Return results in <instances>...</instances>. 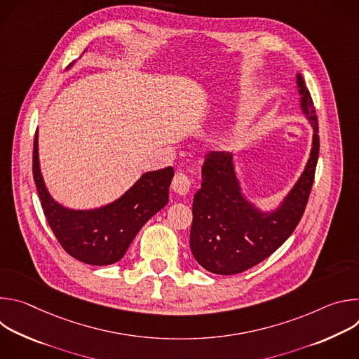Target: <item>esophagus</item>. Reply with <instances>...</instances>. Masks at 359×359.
Returning a JSON list of instances; mask_svg holds the SVG:
<instances>
[{"mask_svg": "<svg viewBox=\"0 0 359 359\" xmlns=\"http://www.w3.org/2000/svg\"><path fill=\"white\" fill-rule=\"evenodd\" d=\"M190 179L184 173H177L172 180V190L180 196H186L190 190Z\"/></svg>", "mask_w": 359, "mask_h": 359, "instance_id": "1", "label": "esophagus"}]
</instances>
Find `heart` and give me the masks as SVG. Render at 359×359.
Listing matches in <instances>:
<instances>
[{
  "mask_svg": "<svg viewBox=\"0 0 359 359\" xmlns=\"http://www.w3.org/2000/svg\"><path fill=\"white\" fill-rule=\"evenodd\" d=\"M244 129H245V123L244 122H241V123H238L233 130H231V133L229 135V137L231 139V140H234V139H237V137H240L241 135H243V132H244Z\"/></svg>",
  "mask_w": 359,
  "mask_h": 359,
  "instance_id": "obj_1",
  "label": "heart"
}]
</instances>
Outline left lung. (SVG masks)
<instances>
[{
    "label": "left lung",
    "mask_w": 359,
    "mask_h": 359,
    "mask_svg": "<svg viewBox=\"0 0 359 359\" xmlns=\"http://www.w3.org/2000/svg\"><path fill=\"white\" fill-rule=\"evenodd\" d=\"M301 114L313 128L310 158L278 206L263 210L243 190L231 151H212L201 169V187L193 198L190 248L208 271L233 276L271 255L299 223L314 183L320 153L318 121L309 88L295 75Z\"/></svg>",
    "instance_id": "left-lung-1"
}]
</instances>
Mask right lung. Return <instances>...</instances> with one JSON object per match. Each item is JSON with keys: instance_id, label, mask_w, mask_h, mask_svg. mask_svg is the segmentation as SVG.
Here are the masks:
<instances>
[{"instance_id": "right-lung-1", "label": "right lung", "mask_w": 359, "mask_h": 359, "mask_svg": "<svg viewBox=\"0 0 359 359\" xmlns=\"http://www.w3.org/2000/svg\"><path fill=\"white\" fill-rule=\"evenodd\" d=\"M32 172L46 222L60 244L74 259L90 266H109L123 257L144 223L168 204L175 176L172 166L146 172L121 197L105 206L69 209L50 196L45 184L39 163L38 130L34 140Z\"/></svg>"}]
</instances>
